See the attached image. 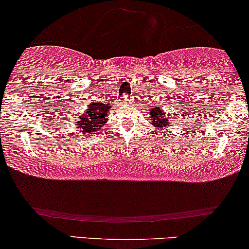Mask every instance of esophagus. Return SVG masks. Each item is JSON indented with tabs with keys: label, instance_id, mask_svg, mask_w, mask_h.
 Listing matches in <instances>:
<instances>
[{
	"label": "esophagus",
	"instance_id": "1",
	"mask_svg": "<svg viewBox=\"0 0 249 249\" xmlns=\"http://www.w3.org/2000/svg\"><path fill=\"white\" fill-rule=\"evenodd\" d=\"M118 103H119V105H124V104L129 103V96L127 95V93H125V95L121 97V99L118 101Z\"/></svg>",
	"mask_w": 249,
	"mask_h": 249
}]
</instances>
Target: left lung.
I'll return each instance as SVG.
<instances>
[{"instance_id": "left-lung-1", "label": "left lung", "mask_w": 249, "mask_h": 249, "mask_svg": "<svg viewBox=\"0 0 249 249\" xmlns=\"http://www.w3.org/2000/svg\"><path fill=\"white\" fill-rule=\"evenodd\" d=\"M150 124L158 129H165L169 124V117H166V113L163 112V109L160 105H156V107L150 109Z\"/></svg>"}]
</instances>
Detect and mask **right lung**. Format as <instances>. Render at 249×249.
Returning <instances> with one entry per match:
<instances>
[{
	"instance_id": "obj_1",
	"label": "right lung",
	"mask_w": 249,
	"mask_h": 249,
	"mask_svg": "<svg viewBox=\"0 0 249 249\" xmlns=\"http://www.w3.org/2000/svg\"><path fill=\"white\" fill-rule=\"evenodd\" d=\"M111 105H105L104 103L89 104L88 108L83 115H79L76 121V131L80 134H93L96 136L107 122V113Z\"/></svg>"
}]
</instances>
